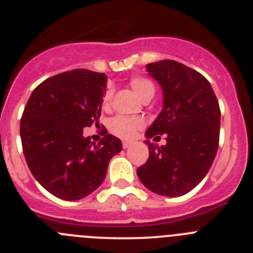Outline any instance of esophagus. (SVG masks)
Returning <instances> with one entry per match:
<instances>
[{
    "label": "esophagus",
    "mask_w": 253,
    "mask_h": 253,
    "mask_svg": "<svg viewBox=\"0 0 253 253\" xmlns=\"http://www.w3.org/2000/svg\"><path fill=\"white\" fill-rule=\"evenodd\" d=\"M131 145H132L131 141H124V142H122V146H124V149H127V147H129Z\"/></svg>",
    "instance_id": "obj_1"
}]
</instances>
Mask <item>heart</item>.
Segmentation results:
<instances>
[{"instance_id": "heart-1", "label": "heart", "mask_w": 253, "mask_h": 253, "mask_svg": "<svg viewBox=\"0 0 253 253\" xmlns=\"http://www.w3.org/2000/svg\"><path fill=\"white\" fill-rule=\"evenodd\" d=\"M129 85L133 89V92L140 97L141 99L146 97H154L155 85L151 81L143 78V77H136L129 82ZM111 98H112V89L108 88L103 95L104 107L110 104ZM143 126V120L140 117H125V116H116L108 124L110 131L113 135L118 136L122 138H131L135 136L136 131Z\"/></svg>"}]
</instances>
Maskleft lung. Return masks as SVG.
<instances>
[{
	"instance_id": "1",
	"label": "left lung",
	"mask_w": 253,
	"mask_h": 253,
	"mask_svg": "<svg viewBox=\"0 0 253 253\" xmlns=\"http://www.w3.org/2000/svg\"><path fill=\"white\" fill-rule=\"evenodd\" d=\"M163 89V110L147 128V138L166 136V145L146 140L150 156L137 169L152 193L180 197L203 180L219 143L220 110L211 83L197 70L175 60L146 65ZM154 138V140H155Z\"/></svg>"
}]
</instances>
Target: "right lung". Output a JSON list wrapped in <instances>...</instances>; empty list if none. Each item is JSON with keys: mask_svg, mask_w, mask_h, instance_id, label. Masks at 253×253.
Here are the masks:
<instances>
[{"mask_svg": "<svg viewBox=\"0 0 253 253\" xmlns=\"http://www.w3.org/2000/svg\"><path fill=\"white\" fill-rule=\"evenodd\" d=\"M107 76L87 69L42 82L27 101L20 124L27 166L40 185L64 200H78L103 183L120 138L104 131L98 143L83 128L99 122Z\"/></svg>", "mask_w": 253, "mask_h": 253, "instance_id": "obj_1", "label": "right lung"}]
</instances>
